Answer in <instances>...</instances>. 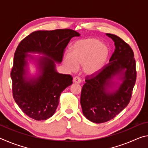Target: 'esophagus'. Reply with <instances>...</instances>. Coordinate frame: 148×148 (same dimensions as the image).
Here are the masks:
<instances>
[{"mask_svg":"<svg viewBox=\"0 0 148 148\" xmlns=\"http://www.w3.org/2000/svg\"><path fill=\"white\" fill-rule=\"evenodd\" d=\"M73 82H74V83L79 84V83H81L82 79H81V78H80L79 77H78V76H76V77H74V78H73Z\"/></svg>","mask_w":148,"mask_h":148,"instance_id":"34e87169","label":"esophagus"}]
</instances>
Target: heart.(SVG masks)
Instances as JSON below:
<instances>
[{"mask_svg": "<svg viewBox=\"0 0 148 148\" xmlns=\"http://www.w3.org/2000/svg\"><path fill=\"white\" fill-rule=\"evenodd\" d=\"M110 49L99 40L89 38L79 40L72 45L69 56L63 58V64L71 71H76L77 66H82L86 75L93 76L101 72L108 59Z\"/></svg>", "mask_w": 148, "mask_h": 148, "instance_id": "1", "label": "heart"}]
</instances>
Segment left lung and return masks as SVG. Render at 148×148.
Returning <instances> with one entry per match:
<instances>
[{
    "instance_id": "obj_1",
    "label": "left lung",
    "mask_w": 148,
    "mask_h": 148,
    "mask_svg": "<svg viewBox=\"0 0 148 148\" xmlns=\"http://www.w3.org/2000/svg\"><path fill=\"white\" fill-rule=\"evenodd\" d=\"M106 35L113 40L116 49L101 72L86 77L80 98L84 116L96 123L110 121L128 105L136 79L131 47L116 35ZM114 78L121 83L114 81Z\"/></svg>"
}]
</instances>
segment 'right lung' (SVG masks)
<instances>
[{
  "mask_svg": "<svg viewBox=\"0 0 148 148\" xmlns=\"http://www.w3.org/2000/svg\"><path fill=\"white\" fill-rule=\"evenodd\" d=\"M72 29L38 31L32 32L19 44L11 71L15 101L25 114L35 120H46L56 112L61 92L72 84L69 74H59L56 62H62L64 49L72 38L79 36ZM28 53L43 56L34 57ZM34 60L39 73L28 76V61Z\"/></svg>",
  "mask_w": 148,
  "mask_h": 148,
  "instance_id": "right-lung-1",
  "label": "right lung"
}]
</instances>
